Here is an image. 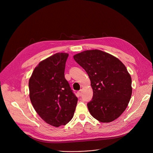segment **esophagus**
<instances>
[{
	"mask_svg": "<svg viewBox=\"0 0 153 153\" xmlns=\"http://www.w3.org/2000/svg\"><path fill=\"white\" fill-rule=\"evenodd\" d=\"M77 95H78L79 96H81V95H82V91H81V90H80L79 91L77 92Z\"/></svg>",
	"mask_w": 153,
	"mask_h": 153,
	"instance_id": "34e87169",
	"label": "esophagus"
}]
</instances>
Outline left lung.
I'll use <instances>...</instances> for the list:
<instances>
[{
	"label": "left lung",
	"instance_id": "obj_1",
	"mask_svg": "<svg viewBox=\"0 0 153 153\" xmlns=\"http://www.w3.org/2000/svg\"><path fill=\"white\" fill-rule=\"evenodd\" d=\"M73 58L91 80L90 114L100 122H113L123 113L131 99V78L126 68L115 56L99 50L84 51Z\"/></svg>",
	"mask_w": 153,
	"mask_h": 153
}]
</instances>
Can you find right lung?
<instances>
[{
	"instance_id": "add662e5",
	"label": "right lung",
	"mask_w": 153,
	"mask_h": 153,
	"mask_svg": "<svg viewBox=\"0 0 153 153\" xmlns=\"http://www.w3.org/2000/svg\"><path fill=\"white\" fill-rule=\"evenodd\" d=\"M68 56L56 53L40 62L28 82L30 99L36 113L56 127L71 121L78 100L64 77Z\"/></svg>"
}]
</instances>
